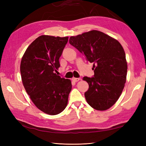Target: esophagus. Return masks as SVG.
Instances as JSON below:
<instances>
[{"label":"esophagus","instance_id":"34e87169","mask_svg":"<svg viewBox=\"0 0 146 146\" xmlns=\"http://www.w3.org/2000/svg\"><path fill=\"white\" fill-rule=\"evenodd\" d=\"M72 80L74 82H78L79 80H80V78H73Z\"/></svg>","mask_w":146,"mask_h":146}]
</instances>
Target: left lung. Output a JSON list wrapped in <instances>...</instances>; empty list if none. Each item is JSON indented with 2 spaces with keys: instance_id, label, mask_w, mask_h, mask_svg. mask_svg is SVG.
I'll return each instance as SVG.
<instances>
[{
  "instance_id": "8db88e82",
  "label": "left lung",
  "mask_w": 146,
  "mask_h": 146,
  "mask_svg": "<svg viewBox=\"0 0 146 146\" xmlns=\"http://www.w3.org/2000/svg\"><path fill=\"white\" fill-rule=\"evenodd\" d=\"M69 42L94 64V76L83 77L89 85L86 102L95 110L108 109L120 97L126 82L127 63L122 45L96 30L71 36Z\"/></svg>"
}]
</instances>
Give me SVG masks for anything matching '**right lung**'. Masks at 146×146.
Wrapping results in <instances>:
<instances>
[{
  "label": "right lung",
  "instance_id": "obj_1",
  "mask_svg": "<svg viewBox=\"0 0 146 146\" xmlns=\"http://www.w3.org/2000/svg\"><path fill=\"white\" fill-rule=\"evenodd\" d=\"M68 41V37L39 36L21 60V78L26 92L40 110L51 115L64 110L71 90L70 80L56 73Z\"/></svg>",
  "mask_w": 146,
  "mask_h": 146
}]
</instances>
